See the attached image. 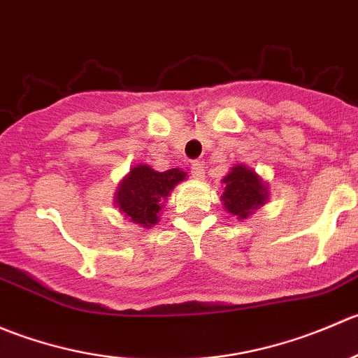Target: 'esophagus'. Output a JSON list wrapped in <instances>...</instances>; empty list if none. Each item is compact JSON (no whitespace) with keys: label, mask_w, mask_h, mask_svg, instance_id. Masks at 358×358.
I'll return each mask as SVG.
<instances>
[{"label":"esophagus","mask_w":358,"mask_h":358,"mask_svg":"<svg viewBox=\"0 0 358 358\" xmlns=\"http://www.w3.org/2000/svg\"><path fill=\"white\" fill-rule=\"evenodd\" d=\"M191 176H193V179L196 180L203 179L205 178L203 164H200V162H193V164H191Z\"/></svg>","instance_id":"esophagus-1"}]
</instances>
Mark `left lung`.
Returning <instances> with one entry per match:
<instances>
[{
    "label": "left lung",
    "mask_w": 358,
    "mask_h": 358,
    "mask_svg": "<svg viewBox=\"0 0 358 358\" xmlns=\"http://www.w3.org/2000/svg\"><path fill=\"white\" fill-rule=\"evenodd\" d=\"M221 182L224 187L221 194L222 205L229 215H235L240 221L250 217L254 210L270 200L266 180L245 164H236L229 169L228 176L222 178Z\"/></svg>",
    "instance_id": "1"
}]
</instances>
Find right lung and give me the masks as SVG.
I'll list each match as a JSON object with an SVG mask.
<instances>
[{
    "instance_id": "obj_1",
    "label": "right lung",
    "mask_w": 358,
    "mask_h": 358,
    "mask_svg": "<svg viewBox=\"0 0 358 358\" xmlns=\"http://www.w3.org/2000/svg\"><path fill=\"white\" fill-rule=\"evenodd\" d=\"M180 169L158 172L150 165H136L118 184L115 205L120 214L141 228H153L160 221V212L171 191L186 179Z\"/></svg>"
}]
</instances>
